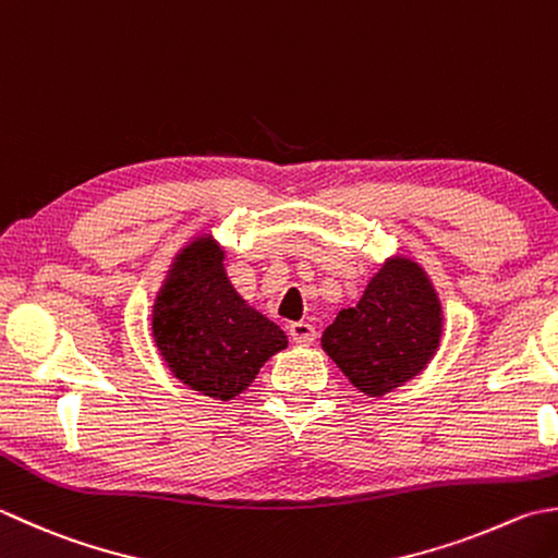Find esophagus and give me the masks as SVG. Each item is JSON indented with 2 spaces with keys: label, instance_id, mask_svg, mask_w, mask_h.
Masks as SVG:
<instances>
[{
  "label": "esophagus",
  "instance_id": "34e87169",
  "mask_svg": "<svg viewBox=\"0 0 558 558\" xmlns=\"http://www.w3.org/2000/svg\"><path fill=\"white\" fill-rule=\"evenodd\" d=\"M290 338L300 345H310V343H314L316 329L307 322H294V324H290Z\"/></svg>",
  "mask_w": 558,
  "mask_h": 558
}]
</instances>
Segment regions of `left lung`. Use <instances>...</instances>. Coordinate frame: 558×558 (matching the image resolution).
Here are the masks:
<instances>
[{
	"label": "left lung",
	"instance_id": "obj_1",
	"mask_svg": "<svg viewBox=\"0 0 558 558\" xmlns=\"http://www.w3.org/2000/svg\"><path fill=\"white\" fill-rule=\"evenodd\" d=\"M440 338L442 304L428 272L409 256H389L355 307L338 312L322 348L357 391L379 399L421 375Z\"/></svg>",
	"mask_w": 558,
	"mask_h": 558
}]
</instances>
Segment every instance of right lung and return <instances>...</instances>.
<instances>
[{
    "instance_id": "right-lung-1",
    "label": "right lung",
    "mask_w": 558,
    "mask_h": 558,
    "mask_svg": "<svg viewBox=\"0 0 558 558\" xmlns=\"http://www.w3.org/2000/svg\"><path fill=\"white\" fill-rule=\"evenodd\" d=\"M151 338L169 373L203 397L229 401L288 348V336L234 290L213 234L185 244L151 307Z\"/></svg>"
}]
</instances>
